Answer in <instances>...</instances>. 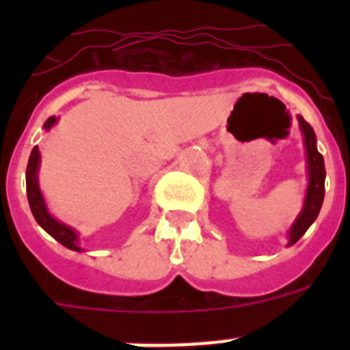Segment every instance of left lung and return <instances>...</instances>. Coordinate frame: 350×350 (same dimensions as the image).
<instances>
[{"instance_id": "8db88e82", "label": "left lung", "mask_w": 350, "mask_h": 350, "mask_svg": "<svg viewBox=\"0 0 350 350\" xmlns=\"http://www.w3.org/2000/svg\"><path fill=\"white\" fill-rule=\"evenodd\" d=\"M299 129L303 135V145H305V154H307V193H305V202H303L301 212L295 219L293 226L287 231L289 242L287 245H295L299 238L305 234V231L312 226V222L317 219L321 212V206L324 202V178H326V168H324V157L317 150V138L307 120L298 116Z\"/></svg>"}]
</instances>
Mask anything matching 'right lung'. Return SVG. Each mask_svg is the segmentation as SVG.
Instances as JSON below:
<instances>
[{
  "label": "right lung",
  "instance_id": "add662e5",
  "mask_svg": "<svg viewBox=\"0 0 350 350\" xmlns=\"http://www.w3.org/2000/svg\"><path fill=\"white\" fill-rule=\"evenodd\" d=\"M57 122L54 116L49 117L45 120V131L52 128V126ZM40 150L38 147H35L31 150L29 161H27V170H26V189H27V202H29V208L35 215L36 222L42 226L43 230L47 231L52 238H55L61 245H64L66 249L77 250V252H82V247H80V237L77 233L75 228L64 224V222L57 221V219L49 212L47 203H45V198H43L42 189H40L38 184V170H40Z\"/></svg>",
  "mask_w": 350,
  "mask_h": 350
}]
</instances>
